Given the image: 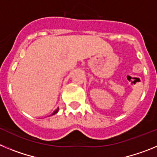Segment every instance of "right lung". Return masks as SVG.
Instances as JSON below:
<instances>
[{
  "label": "right lung",
  "mask_w": 157,
  "mask_h": 157,
  "mask_svg": "<svg viewBox=\"0 0 157 157\" xmlns=\"http://www.w3.org/2000/svg\"><path fill=\"white\" fill-rule=\"evenodd\" d=\"M58 110H59V109H56V110H55V111H54V112H53V113H52V115H54V114H56V112H58Z\"/></svg>",
  "instance_id": "right-lung-1"
}]
</instances>
